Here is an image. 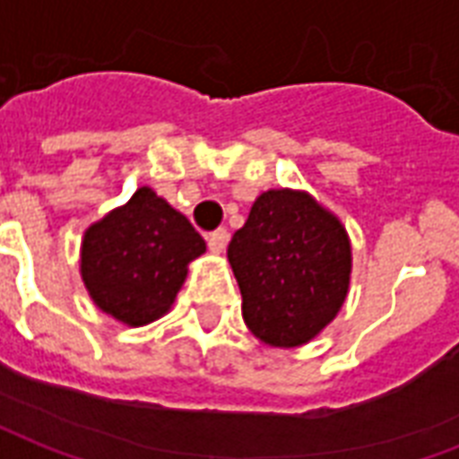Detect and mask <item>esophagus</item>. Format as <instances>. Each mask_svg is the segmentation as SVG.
Masks as SVG:
<instances>
[{"instance_id": "obj_1", "label": "esophagus", "mask_w": 459, "mask_h": 459, "mask_svg": "<svg viewBox=\"0 0 459 459\" xmlns=\"http://www.w3.org/2000/svg\"><path fill=\"white\" fill-rule=\"evenodd\" d=\"M226 243H229V230L226 229H219V230H213L209 236V250L211 253H223L226 250Z\"/></svg>"}]
</instances>
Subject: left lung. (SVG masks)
<instances>
[{
	"label": "left lung",
	"mask_w": 459,
	"mask_h": 459,
	"mask_svg": "<svg viewBox=\"0 0 459 459\" xmlns=\"http://www.w3.org/2000/svg\"><path fill=\"white\" fill-rule=\"evenodd\" d=\"M229 260L243 295V319L270 346L305 344L344 305L349 238L307 194H260L246 226L230 238Z\"/></svg>",
	"instance_id": "1"
}]
</instances>
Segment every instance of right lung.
Returning <instances> with one entry per match:
<instances>
[{
	"label": "right lung",
	"mask_w": 459,
	"mask_h": 459,
	"mask_svg": "<svg viewBox=\"0 0 459 459\" xmlns=\"http://www.w3.org/2000/svg\"><path fill=\"white\" fill-rule=\"evenodd\" d=\"M206 250L189 221L147 186L85 230L81 275L98 307L130 327L161 317Z\"/></svg>",
	"instance_id": "obj_1"
}]
</instances>
